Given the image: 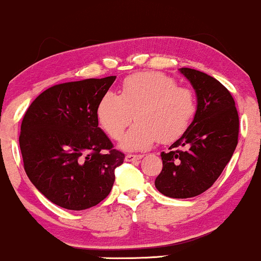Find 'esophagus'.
Masks as SVG:
<instances>
[{"instance_id": "34e87169", "label": "esophagus", "mask_w": 261, "mask_h": 261, "mask_svg": "<svg viewBox=\"0 0 261 261\" xmlns=\"http://www.w3.org/2000/svg\"><path fill=\"white\" fill-rule=\"evenodd\" d=\"M142 158V154H126L125 160L127 162H134V161H139Z\"/></svg>"}]
</instances>
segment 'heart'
Listing matches in <instances>:
<instances>
[{
    "instance_id": "heart-1",
    "label": "heart",
    "mask_w": 261,
    "mask_h": 261,
    "mask_svg": "<svg viewBox=\"0 0 261 261\" xmlns=\"http://www.w3.org/2000/svg\"><path fill=\"white\" fill-rule=\"evenodd\" d=\"M196 113L194 92L178 87L172 77L142 72L127 77L121 94L107 92L97 108L98 122L114 140L120 139L131 120L137 122L122 136L119 147L143 151L158 142H172L189 127Z\"/></svg>"
}]
</instances>
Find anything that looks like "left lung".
<instances>
[{
	"mask_svg": "<svg viewBox=\"0 0 261 261\" xmlns=\"http://www.w3.org/2000/svg\"><path fill=\"white\" fill-rule=\"evenodd\" d=\"M196 94V113L185 133L162 152L163 168L154 185L163 195L188 199L214 185L238 143L239 118L228 89L193 68H179Z\"/></svg>",
	"mask_w": 261,
	"mask_h": 261,
	"instance_id": "8db88e82",
	"label": "left lung"
}]
</instances>
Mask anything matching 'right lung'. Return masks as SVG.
Listing matches in <instances>:
<instances>
[{
  "mask_svg": "<svg viewBox=\"0 0 261 261\" xmlns=\"http://www.w3.org/2000/svg\"><path fill=\"white\" fill-rule=\"evenodd\" d=\"M116 76L61 83L31 104L19 146L28 178L53 203L81 211L109 195L125 155L98 126L97 108Z\"/></svg>",
  "mask_w": 261,
  "mask_h": 261,
  "instance_id": "obj_1",
  "label": "right lung"
}]
</instances>
